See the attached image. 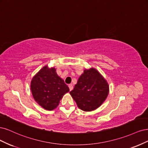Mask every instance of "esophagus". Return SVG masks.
Segmentation results:
<instances>
[{"instance_id":"34e87169","label":"esophagus","mask_w":148,"mask_h":148,"mask_svg":"<svg viewBox=\"0 0 148 148\" xmlns=\"http://www.w3.org/2000/svg\"><path fill=\"white\" fill-rule=\"evenodd\" d=\"M68 87H69V90H72L73 89V85L72 84H69Z\"/></svg>"}]
</instances>
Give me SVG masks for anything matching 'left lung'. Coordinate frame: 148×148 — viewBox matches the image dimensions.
I'll list each match as a JSON object with an SVG mask.
<instances>
[{
  "label": "left lung",
  "instance_id": "1",
  "mask_svg": "<svg viewBox=\"0 0 148 148\" xmlns=\"http://www.w3.org/2000/svg\"><path fill=\"white\" fill-rule=\"evenodd\" d=\"M107 80L95 68L85 69L74 89L70 92L79 109L90 112L98 108L108 96Z\"/></svg>",
  "mask_w": 148,
  "mask_h": 148
}]
</instances>
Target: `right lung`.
<instances>
[{
	"mask_svg": "<svg viewBox=\"0 0 148 148\" xmlns=\"http://www.w3.org/2000/svg\"><path fill=\"white\" fill-rule=\"evenodd\" d=\"M31 90L35 101L48 111L58 107L64 94L69 92L67 85L57 74L56 69L47 65L32 77Z\"/></svg>",
	"mask_w": 148,
	"mask_h": 148,
	"instance_id": "right-lung-1",
	"label": "right lung"
}]
</instances>
